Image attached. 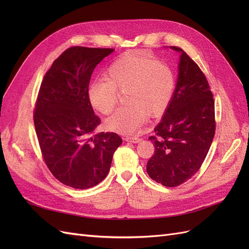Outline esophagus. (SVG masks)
<instances>
[{"label":"esophagus","instance_id":"34e87169","mask_svg":"<svg viewBox=\"0 0 249 249\" xmlns=\"http://www.w3.org/2000/svg\"><path fill=\"white\" fill-rule=\"evenodd\" d=\"M124 140L127 141V142H133V143H138V142L141 141V139H140L139 137H136V136H134V137L125 136V137H124Z\"/></svg>","mask_w":249,"mask_h":249}]
</instances>
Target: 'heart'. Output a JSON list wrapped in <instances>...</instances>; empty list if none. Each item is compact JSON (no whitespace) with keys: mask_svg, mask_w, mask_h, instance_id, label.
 <instances>
[{"mask_svg":"<svg viewBox=\"0 0 249 249\" xmlns=\"http://www.w3.org/2000/svg\"><path fill=\"white\" fill-rule=\"evenodd\" d=\"M176 88L171 67L140 51H129L115 59L104 73V79L88 87L92 108L108 115L114 109L118 92H124L125 106L118 108L106 120L110 131L132 134L149 117L160 116L166 110Z\"/></svg>","mask_w":249,"mask_h":249,"instance_id":"heart-1","label":"heart"}]
</instances>
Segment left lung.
<instances>
[{
	"label": "left lung",
	"instance_id": "1",
	"mask_svg": "<svg viewBox=\"0 0 249 249\" xmlns=\"http://www.w3.org/2000/svg\"><path fill=\"white\" fill-rule=\"evenodd\" d=\"M180 53L175 92L163 118L148 139L155 153L146 165L148 176L165 187H177L196 173L215 135V104L208 80L198 65Z\"/></svg>",
	"mask_w": 249,
	"mask_h": 249
}]
</instances>
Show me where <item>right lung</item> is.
I'll list each match as a JSON object with an SVG mask.
<instances>
[{"label":"right lung","instance_id":"obj_1","mask_svg":"<svg viewBox=\"0 0 249 249\" xmlns=\"http://www.w3.org/2000/svg\"><path fill=\"white\" fill-rule=\"evenodd\" d=\"M113 49L71 47L44 74L33 113L43 161L59 182L88 189L107 177L117 134L94 135L101 124L88 100L91 74Z\"/></svg>","mask_w":249,"mask_h":249}]
</instances>
